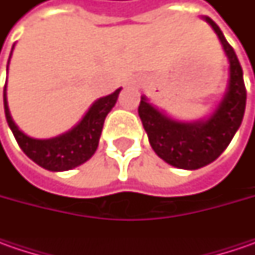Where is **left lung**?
Here are the masks:
<instances>
[{
	"label": "left lung",
	"mask_w": 255,
	"mask_h": 255,
	"mask_svg": "<svg viewBox=\"0 0 255 255\" xmlns=\"http://www.w3.org/2000/svg\"><path fill=\"white\" fill-rule=\"evenodd\" d=\"M206 21L216 31L230 62L229 88L217 111L207 121L181 123L171 121L153 108L146 96H142L137 109L156 154L174 167L189 170L200 169L214 162L226 150L240 128L247 99L243 69L237 55L224 38L219 25L209 16H206Z\"/></svg>",
	"instance_id": "1"
}]
</instances>
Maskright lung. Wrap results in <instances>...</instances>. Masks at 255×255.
Wrapping results in <instances>:
<instances>
[{
  "mask_svg": "<svg viewBox=\"0 0 255 255\" xmlns=\"http://www.w3.org/2000/svg\"><path fill=\"white\" fill-rule=\"evenodd\" d=\"M119 92L121 89H116L112 95L98 99L91 106V109L86 112L84 119L78 123L74 129L52 139H45V140L32 139L18 129L8 109L6 93L4 89L5 118L19 147L31 160H34L36 164H39L46 170H69L89 160L93 156V153L96 152L105 118L112 111V108L118 101Z\"/></svg>",
  "mask_w": 255,
  "mask_h": 255,
  "instance_id": "obj_1",
  "label": "right lung"
}]
</instances>
